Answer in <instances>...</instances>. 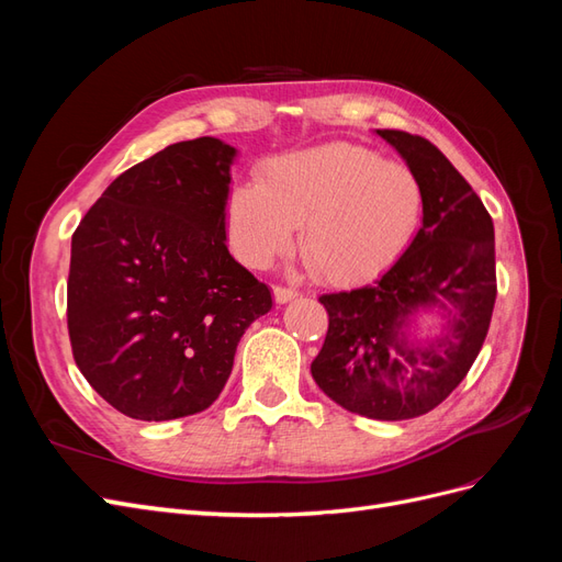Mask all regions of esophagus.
I'll return each mask as SVG.
<instances>
[{
  "label": "esophagus",
  "mask_w": 562,
  "mask_h": 562,
  "mask_svg": "<svg viewBox=\"0 0 562 562\" xmlns=\"http://www.w3.org/2000/svg\"><path fill=\"white\" fill-rule=\"evenodd\" d=\"M271 291H274V300H277L279 304H285V302H291V300H295V297H297V291H295V288L274 285V288H271Z\"/></svg>",
  "instance_id": "esophagus-1"
}]
</instances>
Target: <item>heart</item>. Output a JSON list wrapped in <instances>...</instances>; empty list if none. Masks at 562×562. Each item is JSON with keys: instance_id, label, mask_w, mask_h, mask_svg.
Returning <instances> with one entry per match:
<instances>
[{"instance_id": "1", "label": "heart", "mask_w": 562, "mask_h": 562, "mask_svg": "<svg viewBox=\"0 0 562 562\" xmlns=\"http://www.w3.org/2000/svg\"><path fill=\"white\" fill-rule=\"evenodd\" d=\"M424 215V187L407 166L337 143L271 159L260 184L227 199V239L244 265L262 269L293 246L330 283H356L394 265Z\"/></svg>"}]
</instances>
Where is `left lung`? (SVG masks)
I'll return each mask as SVG.
<instances>
[{"label":"left lung","instance_id":"1","mask_svg":"<svg viewBox=\"0 0 562 562\" xmlns=\"http://www.w3.org/2000/svg\"><path fill=\"white\" fill-rule=\"evenodd\" d=\"M378 133L424 187L422 227L378 281L318 297L328 333L312 375L345 411L396 422L443 403L479 356L497 300L495 227L436 145L405 131ZM417 308H443L447 335L424 346L407 338L406 316Z\"/></svg>","mask_w":562,"mask_h":562}]
</instances>
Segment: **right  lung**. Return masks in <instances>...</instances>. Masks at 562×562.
<instances>
[{
  "label": "right lung",
  "instance_id": "1",
  "mask_svg": "<svg viewBox=\"0 0 562 562\" xmlns=\"http://www.w3.org/2000/svg\"><path fill=\"white\" fill-rule=\"evenodd\" d=\"M234 155L217 138L168 145L119 176L72 234L75 363L126 417L206 411L241 335L271 310L269 288L227 250Z\"/></svg>",
  "mask_w": 562,
  "mask_h": 562
}]
</instances>
